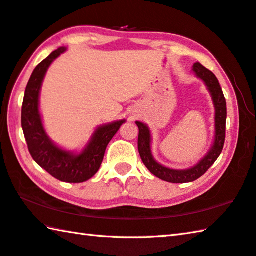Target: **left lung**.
<instances>
[{"mask_svg":"<svg viewBox=\"0 0 256 256\" xmlns=\"http://www.w3.org/2000/svg\"><path fill=\"white\" fill-rule=\"evenodd\" d=\"M193 72L198 78H201L208 86L210 94H211L214 108H215V135L214 143L208 154L200 161L196 165L186 170H173L155 161L151 151V132L146 124L136 121L138 128V153L145 166L155 176L170 183H188L193 182L208 171L216 161L225 142V128H226V101L218 80L216 76L204 68L202 64L195 63L193 65Z\"/></svg>","mask_w":256,"mask_h":256,"instance_id":"8db88e82","label":"left lung"}]
</instances>
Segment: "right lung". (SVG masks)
Here are the masks:
<instances>
[{
    "instance_id": "right-lung-1",
    "label": "right lung",
    "mask_w": 256,
    "mask_h": 256,
    "mask_svg": "<svg viewBox=\"0 0 256 256\" xmlns=\"http://www.w3.org/2000/svg\"><path fill=\"white\" fill-rule=\"evenodd\" d=\"M66 48L55 50L43 60L31 75L22 105V128L30 154L53 178L66 183H82L93 178L101 166L105 150L125 120L98 126L81 153L75 154L55 145L45 132L40 114V91L48 68Z\"/></svg>"
}]
</instances>
